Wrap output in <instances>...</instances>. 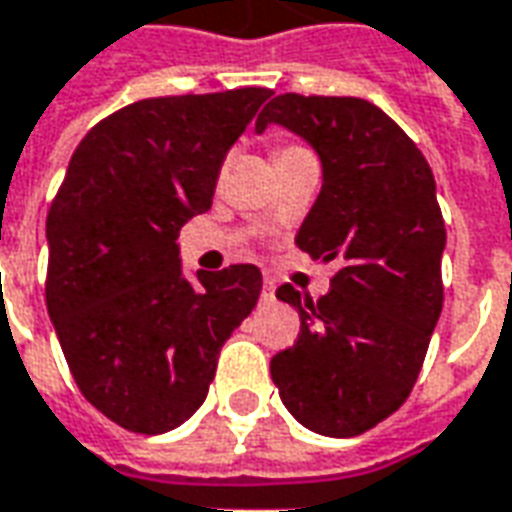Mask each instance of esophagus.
I'll return each instance as SVG.
<instances>
[{"label":"esophagus","instance_id":"1","mask_svg":"<svg viewBox=\"0 0 512 512\" xmlns=\"http://www.w3.org/2000/svg\"><path fill=\"white\" fill-rule=\"evenodd\" d=\"M263 302H274V280L271 277L263 280Z\"/></svg>","mask_w":512,"mask_h":512}]
</instances>
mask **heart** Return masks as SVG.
<instances>
[{"label": "heart", "mask_w": 512, "mask_h": 512, "mask_svg": "<svg viewBox=\"0 0 512 512\" xmlns=\"http://www.w3.org/2000/svg\"><path fill=\"white\" fill-rule=\"evenodd\" d=\"M285 149H293V146H280V149H277V152H285ZM277 152H274V155H277Z\"/></svg>", "instance_id": "heart-1"}]
</instances>
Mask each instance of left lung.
<instances>
[{
	"label": "left lung",
	"instance_id": "left-lung-1",
	"mask_svg": "<svg viewBox=\"0 0 512 512\" xmlns=\"http://www.w3.org/2000/svg\"><path fill=\"white\" fill-rule=\"evenodd\" d=\"M282 124L321 157V194L296 232L335 263L330 293L302 299L293 346L271 357L282 405L307 430L355 438L396 413L416 385L443 307V216L430 163L380 107L357 96H274L255 130Z\"/></svg>",
	"mask_w": 512,
	"mask_h": 512
}]
</instances>
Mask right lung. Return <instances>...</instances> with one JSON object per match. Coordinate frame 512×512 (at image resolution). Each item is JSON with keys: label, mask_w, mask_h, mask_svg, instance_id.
<instances>
[{"label": "right lung", "mask_w": 512, "mask_h": 512, "mask_svg": "<svg viewBox=\"0 0 512 512\" xmlns=\"http://www.w3.org/2000/svg\"><path fill=\"white\" fill-rule=\"evenodd\" d=\"M268 88L141 99L88 132L46 216V307L71 377L130 432L194 416L224 341L263 288L252 263L182 274V224L213 205L221 163Z\"/></svg>", "instance_id": "add662e5"}]
</instances>
